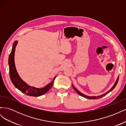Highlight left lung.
<instances>
[{"mask_svg": "<svg viewBox=\"0 0 126 126\" xmlns=\"http://www.w3.org/2000/svg\"><path fill=\"white\" fill-rule=\"evenodd\" d=\"M118 80H119V78H118V77L115 83V84H114V85L112 86V87L110 89L109 91H108L106 93L104 94H102V95H100V96H86V95L83 94L81 93L80 92H79V91L77 89H76L74 87V86H73V85H72V87H73V88L74 89V90L76 91V92L77 93V94H78L80 95L81 96H82V97H85V98H87V99H97L100 98H101V97H104V96H106V95L107 94H108L109 92H110V91H111L114 88H115V87L116 86V85H117V83H118Z\"/></svg>", "mask_w": 126, "mask_h": 126, "instance_id": "left-lung-1", "label": "left lung"}]
</instances>
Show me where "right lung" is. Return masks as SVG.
I'll return each mask as SVG.
<instances>
[{
  "label": "right lung",
  "mask_w": 126,
  "mask_h": 126,
  "mask_svg": "<svg viewBox=\"0 0 126 126\" xmlns=\"http://www.w3.org/2000/svg\"><path fill=\"white\" fill-rule=\"evenodd\" d=\"M17 43V41H14L12 50H11V52L9 55L8 59L9 75L11 82H13L15 87L21 91L22 93L25 94H26L28 95V96L38 97L45 94L52 87L53 84H54V80L56 77V76L50 83H49V84H48L46 86H45L44 88H37L32 87L27 84L19 77L16 70V67H15L14 56L15 48H16Z\"/></svg>",
  "instance_id": "add662e5"
}]
</instances>
